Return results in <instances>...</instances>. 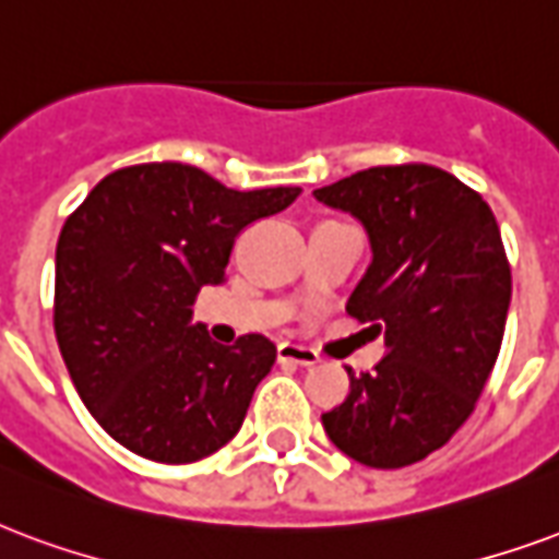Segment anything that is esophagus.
I'll return each instance as SVG.
<instances>
[{"label": "esophagus", "instance_id": "1", "mask_svg": "<svg viewBox=\"0 0 559 559\" xmlns=\"http://www.w3.org/2000/svg\"><path fill=\"white\" fill-rule=\"evenodd\" d=\"M278 361L311 367V364L320 361V353H317V349H311V346H305V343L284 341V343H278Z\"/></svg>", "mask_w": 559, "mask_h": 559}]
</instances>
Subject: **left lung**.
Returning a JSON list of instances; mask_svg holds the SVG:
<instances>
[{"mask_svg": "<svg viewBox=\"0 0 559 559\" xmlns=\"http://www.w3.org/2000/svg\"><path fill=\"white\" fill-rule=\"evenodd\" d=\"M353 213L373 263L346 311L384 334V358L349 373L322 415L334 444L367 468H406L444 448L477 406L510 311V260L479 192L436 165H376L313 192Z\"/></svg>", "mask_w": 559, "mask_h": 559, "instance_id": "8db88e82", "label": "left lung"}]
</instances>
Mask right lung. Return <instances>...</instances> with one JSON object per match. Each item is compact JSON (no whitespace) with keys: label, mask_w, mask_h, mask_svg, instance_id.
Returning a JSON list of instances; mask_svg holds the SVG:
<instances>
[{"label":"right lung","mask_w":559,"mask_h":559,"mask_svg":"<svg viewBox=\"0 0 559 559\" xmlns=\"http://www.w3.org/2000/svg\"><path fill=\"white\" fill-rule=\"evenodd\" d=\"M237 192L183 163L127 165L68 216L56 248L52 325L94 420L153 462L183 465L237 436L275 343L222 346L192 325L204 284H225L237 237L299 198Z\"/></svg>","instance_id":"right-lung-1"}]
</instances>
